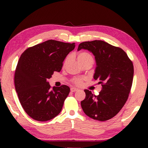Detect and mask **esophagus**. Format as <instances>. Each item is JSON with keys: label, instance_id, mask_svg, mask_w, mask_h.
I'll use <instances>...</instances> for the list:
<instances>
[{"label": "esophagus", "instance_id": "esophagus-1", "mask_svg": "<svg viewBox=\"0 0 148 148\" xmlns=\"http://www.w3.org/2000/svg\"><path fill=\"white\" fill-rule=\"evenodd\" d=\"M71 92H75V91H78V89L76 88V87H71Z\"/></svg>", "mask_w": 148, "mask_h": 148}]
</instances>
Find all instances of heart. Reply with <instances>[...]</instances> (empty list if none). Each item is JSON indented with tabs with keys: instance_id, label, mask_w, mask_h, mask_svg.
Listing matches in <instances>:
<instances>
[{
	"instance_id": "obj_1",
	"label": "heart",
	"mask_w": 148,
	"mask_h": 148,
	"mask_svg": "<svg viewBox=\"0 0 148 148\" xmlns=\"http://www.w3.org/2000/svg\"><path fill=\"white\" fill-rule=\"evenodd\" d=\"M69 57L66 59L65 61V62H66L67 61H68ZM77 60L79 62L80 64H83L86 62H88V61H91L93 62V58H92V56L90 53H87V52H81L79 53L78 55H77ZM82 79L81 78H75L73 82L74 84H80L82 83Z\"/></svg>"
}]
</instances>
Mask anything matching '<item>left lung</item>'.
I'll return each mask as SVG.
<instances>
[{"instance_id": "1", "label": "left lung", "mask_w": 148, "mask_h": 148, "mask_svg": "<svg viewBox=\"0 0 148 148\" xmlns=\"http://www.w3.org/2000/svg\"><path fill=\"white\" fill-rule=\"evenodd\" d=\"M87 49L95 56L96 68L93 77L102 84L97 96L85 89L81 102L84 113L95 120L104 121L114 117L124 106L131 91L134 67L127 53L119 47L102 40L84 42L77 51Z\"/></svg>"}]
</instances>
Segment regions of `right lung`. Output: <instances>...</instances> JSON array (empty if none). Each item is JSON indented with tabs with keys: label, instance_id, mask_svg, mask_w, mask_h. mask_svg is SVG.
Returning a JSON list of instances; mask_svg holds the SVG:
<instances>
[{
	"label": "right lung",
	"instance_id": "right-lung-1",
	"mask_svg": "<svg viewBox=\"0 0 148 148\" xmlns=\"http://www.w3.org/2000/svg\"><path fill=\"white\" fill-rule=\"evenodd\" d=\"M75 46V43L49 40L21 54L15 72V87L20 103L31 118L46 121L61 112L70 88L63 85L51 89L48 79L53 72L61 71L64 59Z\"/></svg>",
	"mask_w": 148,
	"mask_h": 148
}]
</instances>
